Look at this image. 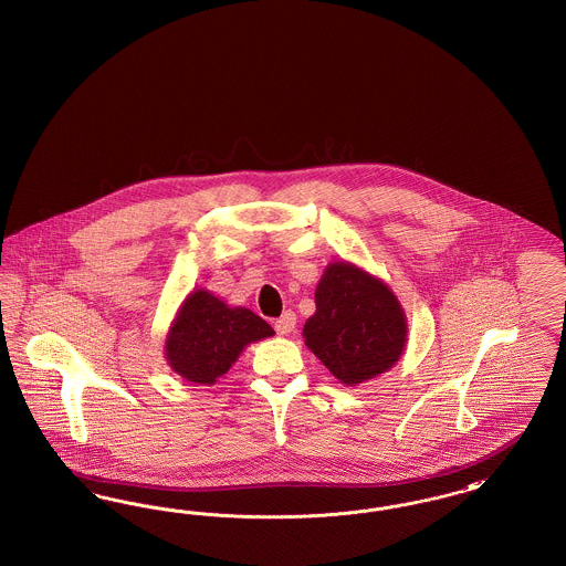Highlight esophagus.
Listing matches in <instances>:
<instances>
[{
  "label": "esophagus",
  "mask_w": 566,
  "mask_h": 566,
  "mask_svg": "<svg viewBox=\"0 0 566 566\" xmlns=\"http://www.w3.org/2000/svg\"><path fill=\"white\" fill-rule=\"evenodd\" d=\"M295 312H284V314L275 321V331H277V335H289V333L295 331Z\"/></svg>",
  "instance_id": "1"
}]
</instances>
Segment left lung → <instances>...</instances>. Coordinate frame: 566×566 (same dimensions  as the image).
Instances as JSON below:
<instances>
[{"instance_id":"8db88e82","label":"left lung","mask_w":566,"mask_h":566,"mask_svg":"<svg viewBox=\"0 0 566 566\" xmlns=\"http://www.w3.org/2000/svg\"><path fill=\"white\" fill-rule=\"evenodd\" d=\"M303 339L342 384L358 386L399 363L407 344L403 305L384 280L333 261L316 286V312Z\"/></svg>"}]
</instances>
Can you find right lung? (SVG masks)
Here are the masks:
<instances>
[{
  "label": "right lung",
  "mask_w": 566,
  "mask_h": 566,
  "mask_svg": "<svg viewBox=\"0 0 566 566\" xmlns=\"http://www.w3.org/2000/svg\"><path fill=\"white\" fill-rule=\"evenodd\" d=\"M275 331L248 307H231L206 289H195L182 301L167 331V365L199 386H212L240 358L248 344Z\"/></svg>",
  "instance_id": "obj_1"
}]
</instances>
